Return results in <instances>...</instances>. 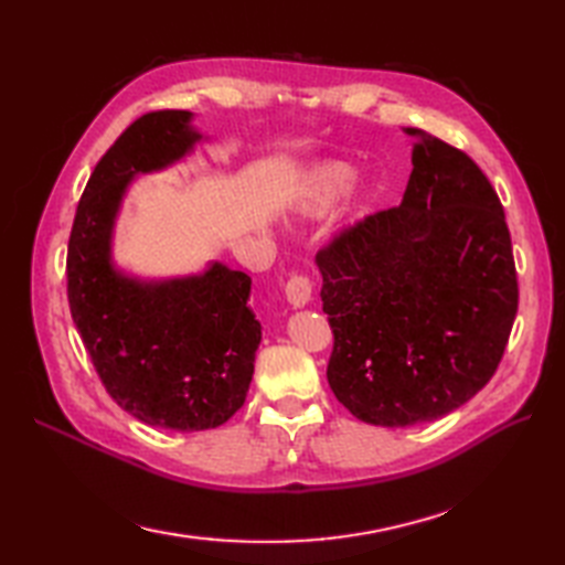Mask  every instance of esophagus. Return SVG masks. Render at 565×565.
I'll use <instances>...</instances> for the list:
<instances>
[{
  "instance_id": "obj_1",
  "label": "esophagus",
  "mask_w": 565,
  "mask_h": 565,
  "mask_svg": "<svg viewBox=\"0 0 565 565\" xmlns=\"http://www.w3.org/2000/svg\"><path fill=\"white\" fill-rule=\"evenodd\" d=\"M285 297L295 309L307 307L311 299V280L307 278V275H292V278L285 285Z\"/></svg>"
}]
</instances>
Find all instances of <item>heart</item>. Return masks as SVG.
Returning a JSON list of instances; mask_svg holds the SVG:
<instances>
[{"mask_svg": "<svg viewBox=\"0 0 565 565\" xmlns=\"http://www.w3.org/2000/svg\"><path fill=\"white\" fill-rule=\"evenodd\" d=\"M352 182V168L345 162H323L316 168L295 196V205L305 215H321Z\"/></svg>", "mask_w": 565, "mask_h": 565, "instance_id": "b5f03b06", "label": "heart"}]
</instances>
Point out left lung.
<instances>
[{
    "label": "left lung",
    "instance_id": "8db88e82",
    "mask_svg": "<svg viewBox=\"0 0 565 565\" xmlns=\"http://www.w3.org/2000/svg\"><path fill=\"white\" fill-rule=\"evenodd\" d=\"M397 209L366 215L316 254L333 328L328 383L356 419L434 422L497 371L518 313L503 205L462 150L422 129Z\"/></svg>",
    "mask_w": 565,
    "mask_h": 565
}]
</instances>
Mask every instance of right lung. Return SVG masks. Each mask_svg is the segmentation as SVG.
<instances>
[{
	"instance_id": "right-lung-1",
	"label": "right lung",
	"mask_w": 565,
	"mask_h": 565,
	"mask_svg": "<svg viewBox=\"0 0 565 565\" xmlns=\"http://www.w3.org/2000/svg\"><path fill=\"white\" fill-rule=\"evenodd\" d=\"M191 117L158 109L119 136L78 201L66 254L68 309L105 391L131 417L172 431L235 415L260 342L246 273L215 260L186 278L141 280L113 264L124 194L136 174L164 170L201 141Z\"/></svg>"
}]
</instances>
